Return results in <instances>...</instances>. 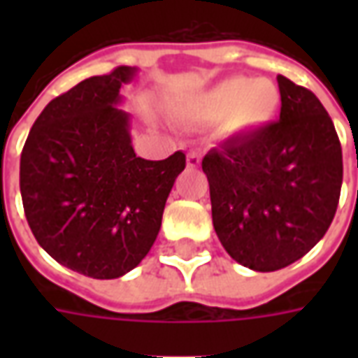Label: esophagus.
<instances>
[{"label":"esophagus","instance_id":"1","mask_svg":"<svg viewBox=\"0 0 358 358\" xmlns=\"http://www.w3.org/2000/svg\"><path fill=\"white\" fill-rule=\"evenodd\" d=\"M199 164H201V155L197 151H189L187 153V166L189 169H197Z\"/></svg>","mask_w":358,"mask_h":358}]
</instances>
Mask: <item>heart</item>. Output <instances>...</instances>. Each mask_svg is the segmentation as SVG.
Instances as JSON below:
<instances>
[{"mask_svg":"<svg viewBox=\"0 0 358 358\" xmlns=\"http://www.w3.org/2000/svg\"><path fill=\"white\" fill-rule=\"evenodd\" d=\"M280 90L270 78L232 76L218 82L199 97L195 118L199 122L224 120L226 132L248 134L272 122L280 109Z\"/></svg>","mask_w":358,"mask_h":358,"instance_id":"heart-1","label":"heart"}]
</instances>
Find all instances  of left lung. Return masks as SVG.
Here are the masks:
<instances>
[{
	"label": "left lung",
	"instance_id": "obj_1",
	"mask_svg": "<svg viewBox=\"0 0 358 358\" xmlns=\"http://www.w3.org/2000/svg\"><path fill=\"white\" fill-rule=\"evenodd\" d=\"M280 120L203 157L213 226L236 263L274 272L307 255L338 209L343 161L330 115L278 74Z\"/></svg>",
	"mask_w": 358,
	"mask_h": 358
}]
</instances>
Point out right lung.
Returning <instances> with one entry per match:
<instances>
[{
	"mask_svg": "<svg viewBox=\"0 0 358 358\" xmlns=\"http://www.w3.org/2000/svg\"><path fill=\"white\" fill-rule=\"evenodd\" d=\"M136 73L117 66L51 99L20 155L22 207L36 241L97 280L124 276L148 255L186 169L182 151L163 161L134 153L130 115L117 105Z\"/></svg>",
	"mask_w": 358,
	"mask_h": 358,
	"instance_id": "1",
	"label": "right lung"
}]
</instances>
